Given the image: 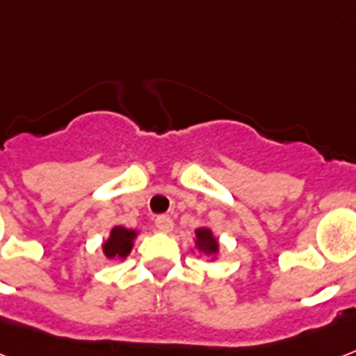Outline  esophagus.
Returning <instances> with one entry per match:
<instances>
[{"mask_svg": "<svg viewBox=\"0 0 356 356\" xmlns=\"http://www.w3.org/2000/svg\"><path fill=\"white\" fill-rule=\"evenodd\" d=\"M154 226H156V229H159V232L172 233L173 220L170 218V216H166V214H162V216H156V220H154Z\"/></svg>", "mask_w": 356, "mask_h": 356, "instance_id": "34e87169", "label": "esophagus"}]
</instances>
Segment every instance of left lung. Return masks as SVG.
<instances>
[{
  "label": "left lung",
  "instance_id": "1",
  "mask_svg": "<svg viewBox=\"0 0 356 356\" xmlns=\"http://www.w3.org/2000/svg\"><path fill=\"white\" fill-rule=\"evenodd\" d=\"M192 252H197V254L205 256L207 261H216L218 259V256H220V243H218V237L214 235L211 227L202 226L194 232V246H192Z\"/></svg>",
  "mask_w": 356,
  "mask_h": 356
}]
</instances>
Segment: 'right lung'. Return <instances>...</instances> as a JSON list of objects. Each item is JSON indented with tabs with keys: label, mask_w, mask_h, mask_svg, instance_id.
I'll return each mask as SVG.
<instances>
[{
	"label": "right lung",
	"mask_w": 356,
	"mask_h": 356,
	"mask_svg": "<svg viewBox=\"0 0 356 356\" xmlns=\"http://www.w3.org/2000/svg\"><path fill=\"white\" fill-rule=\"evenodd\" d=\"M140 235L138 229H129L124 226H113L110 235L102 243V254L110 261H124L134 248L136 237Z\"/></svg>",
	"instance_id": "obj_1"
}]
</instances>
